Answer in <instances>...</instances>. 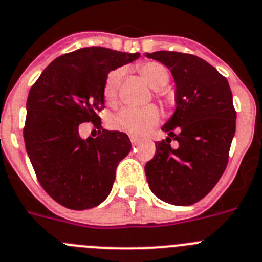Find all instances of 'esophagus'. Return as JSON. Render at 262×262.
Returning a JSON list of instances; mask_svg holds the SVG:
<instances>
[{"label":"esophagus","instance_id":"34e87169","mask_svg":"<svg viewBox=\"0 0 262 262\" xmlns=\"http://www.w3.org/2000/svg\"><path fill=\"white\" fill-rule=\"evenodd\" d=\"M130 142H132V146L136 147V146H138V143H140V140H138V138H134V137H130Z\"/></svg>","mask_w":262,"mask_h":262}]
</instances>
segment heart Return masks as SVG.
Listing matches in <instances>:
<instances>
[{
  "label": "heart",
  "mask_w": 262,
  "mask_h": 262,
  "mask_svg": "<svg viewBox=\"0 0 262 262\" xmlns=\"http://www.w3.org/2000/svg\"><path fill=\"white\" fill-rule=\"evenodd\" d=\"M140 73L148 86L154 90H162L168 84L169 73L164 65L155 61H148L140 67ZM122 69H116L107 75L103 87V95L108 104H115L117 100ZM160 120V112L157 107L124 108L111 120V125L116 130L132 137H142L151 130Z\"/></svg>",
  "instance_id": "b5f03b06"
}]
</instances>
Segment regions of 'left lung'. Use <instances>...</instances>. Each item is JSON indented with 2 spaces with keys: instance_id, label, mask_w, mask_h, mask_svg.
Listing matches in <instances>:
<instances>
[{
  "instance_id": "8db88e82",
  "label": "left lung",
  "mask_w": 262,
  "mask_h": 262,
  "mask_svg": "<svg viewBox=\"0 0 262 262\" xmlns=\"http://www.w3.org/2000/svg\"><path fill=\"white\" fill-rule=\"evenodd\" d=\"M146 57L168 68L176 86V110L162 126L168 137L155 143L154 158L145 166L148 187L162 201L193 205L215 187L227 166L236 126L230 84L197 56L158 51Z\"/></svg>"
}]
</instances>
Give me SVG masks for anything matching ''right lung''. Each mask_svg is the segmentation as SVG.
Instances as JSON below:
<instances>
[{
  "label": "right lung",
  "instance_id": "1",
  "mask_svg": "<svg viewBox=\"0 0 262 262\" xmlns=\"http://www.w3.org/2000/svg\"><path fill=\"white\" fill-rule=\"evenodd\" d=\"M140 53L103 47L77 49L52 61L28 93L26 150L36 178L52 199L72 210L102 204L114 185L120 160L132 143L125 133L102 129L86 140L82 122L102 128L105 78Z\"/></svg>",
  "mask_w": 262,
  "mask_h": 262
}]
</instances>
